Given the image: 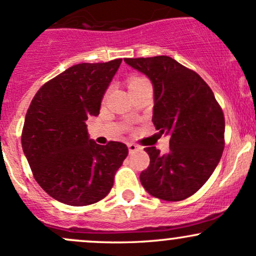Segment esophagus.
<instances>
[{
  "instance_id": "obj_1",
  "label": "esophagus",
  "mask_w": 256,
  "mask_h": 256,
  "mask_svg": "<svg viewBox=\"0 0 256 256\" xmlns=\"http://www.w3.org/2000/svg\"><path fill=\"white\" fill-rule=\"evenodd\" d=\"M128 152H130V153H134V152H137L140 150L138 146H136L134 143H128Z\"/></svg>"
}]
</instances>
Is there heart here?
<instances>
[{
  "mask_svg": "<svg viewBox=\"0 0 256 256\" xmlns=\"http://www.w3.org/2000/svg\"><path fill=\"white\" fill-rule=\"evenodd\" d=\"M140 80H142V78H131L130 84H132V82H137V81H140Z\"/></svg>",
  "mask_w": 256,
  "mask_h": 256,
  "instance_id": "1",
  "label": "heart"
}]
</instances>
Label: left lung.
Wrapping results in <instances>:
<instances>
[{"mask_svg": "<svg viewBox=\"0 0 256 256\" xmlns=\"http://www.w3.org/2000/svg\"><path fill=\"white\" fill-rule=\"evenodd\" d=\"M126 64L153 84V122L170 136V152L144 150L150 162L140 175L156 198L184 200L194 194L214 172L224 147V118L208 84L196 72L168 56L126 58Z\"/></svg>", "mask_w": 256, "mask_h": 256, "instance_id": "8db88e82", "label": "left lung"}]
</instances>
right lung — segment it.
<instances>
[{"mask_svg": "<svg viewBox=\"0 0 256 256\" xmlns=\"http://www.w3.org/2000/svg\"><path fill=\"white\" fill-rule=\"evenodd\" d=\"M122 60L70 66L44 84L30 103L22 147L38 184L60 203L84 206L100 202L128 156L122 142L97 144L85 124L100 114Z\"/></svg>", "mask_w": 256, "mask_h": 256, "instance_id": "1", "label": "right lung"}]
</instances>
